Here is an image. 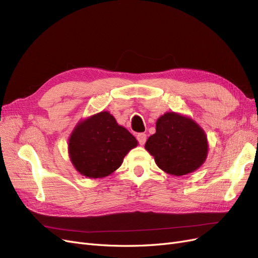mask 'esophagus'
<instances>
[{
	"instance_id": "esophagus-1",
	"label": "esophagus",
	"mask_w": 258,
	"mask_h": 258,
	"mask_svg": "<svg viewBox=\"0 0 258 258\" xmlns=\"http://www.w3.org/2000/svg\"><path fill=\"white\" fill-rule=\"evenodd\" d=\"M137 139H138V141H139L140 144L144 145L145 142H146V135H145V134H139V135L137 136Z\"/></svg>"
}]
</instances>
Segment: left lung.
Instances as JSON below:
<instances>
[{"mask_svg":"<svg viewBox=\"0 0 258 258\" xmlns=\"http://www.w3.org/2000/svg\"><path fill=\"white\" fill-rule=\"evenodd\" d=\"M208 139L189 117L169 112L156 122V134L148 138L146 151L162 171L175 176L194 172L206 161Z\"/></svg>","mask_w":258,"mask_h":258,"instance_id":"1","label":"left lung"}]
</instances>
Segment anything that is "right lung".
<instances>
[{"label": "right lung", "mask_w": 258, "mask_h": 258, "mask_svg": "<svg viewBox=\"0 0 258 258\" xmlns=\"http://www.w3.org/2000/svg\"><path fill=\"white\" fill-rule=\"evenodd\" d=\"M138 145L108 112H100L76 124L69 139V155L84 176L104 177L118 169L124 156Z\"/></svg>", "instance_id": "right-lung-1"}]
</instances>
